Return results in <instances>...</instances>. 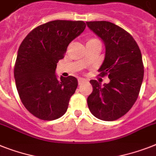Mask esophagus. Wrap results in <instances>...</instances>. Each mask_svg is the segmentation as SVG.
<instances>
[{
    "label": "esophagus",
    "mask_w": 156,
    "mask_h": 156,
    "mask_svg": "<svg viewBox=\"0 0 156 156\" xmlns=\"http://www.w3.org/2000/svg\"><path fill=\"white\" fill-rule=\"evenodd\" d=\"M84 81H85V80L83 79V78H79V79H78V83H79V84H82Z\"/></svg>",
    "instance_id": "esophagus-1"
}]
</instances>
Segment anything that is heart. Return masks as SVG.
I'll list each match as a JSON object with an SVG mask.
<instances>
[{
    "label": "heart",
    "instance_id": "obj_1",
    "mask_svg": "<svg viewBox=\"0 0 156 156\" xmlns=\"http://www.w3.org/2000/svg\"><path fill=\"white\" fill-rule=\"evenodd\" d=\"M92 42H100V41L98 39H96V38H92V39L88 40L87 43H92Z\"/></svg>",
    "mask_w": 156,
    "mask_h": 156
}]
</instances>
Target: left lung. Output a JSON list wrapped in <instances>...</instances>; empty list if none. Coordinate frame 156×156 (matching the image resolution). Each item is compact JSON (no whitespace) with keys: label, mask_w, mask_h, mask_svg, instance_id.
Masks as SVG:
<instances>
[{"label":"left lung","mask_w":156,"mask_h":156,"mask_svg":"<svg viewBox=\"0 0 156 156\" xmlns=\"http://www.w3.org/2000/svg\"><path fill=\"white\" fill-rule=\"evenodd\" d=\"M86 24L105 44L99 72L110 79L104 86L90 80L93 91L87 97V106L96 118L113 121L125 115L138 98L144 73L142 54L132 35L116 24L104 20Z\"/></svg>","instance_id":"8db88e82"}]
</instances>
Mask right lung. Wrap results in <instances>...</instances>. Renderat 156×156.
I'll return each instance as SVG.
<instances>
[{
    "mask_svg": "<svg viewBox=\"0 0 156 156\" xmlns=\"http://www.w3.org/2000/svg\"><path fill=\"white\" fill-rule=\"evenodd\" d=\"M85 27L82 20H52L33 29L20 44L14 66L16 89L24 106L38 119L54 120L67 112L78 82L72 76L58 80L55 71Z\"/></svg>",
    "mask_w": 156,
    "mask_h": 156,
    "instance_id": "1",
    "label": "right lung"
}]
</instances>
